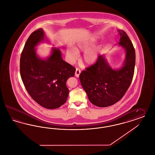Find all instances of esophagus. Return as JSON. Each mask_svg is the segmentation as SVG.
I'll return each instance as SVG.
<instances>
[{
  "label": "esophagus",
  "instance_id": "esophagus-1",
  "mask_svg": "<svg viewBox=\"0 0 155 155\" xmlns=\"http://www.w3.org/2000/svg\"><path fill=\"white\" fill-rule=\"evenodd\" d=\"M80 72H81V71H80V69L76 68V72H75V76L78 78L79 76V75H80Z\"/></svg>",
  "mask_w": 155,
  "mask_h": 155
}]
</instances>
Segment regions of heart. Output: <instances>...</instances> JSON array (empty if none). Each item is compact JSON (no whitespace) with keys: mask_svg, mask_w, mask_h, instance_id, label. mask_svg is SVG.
Listing matches in <instances>:
<instances>
[{"mask_svg":"<svg viewBox=\"0 0 155 155\" xmlns=\"http://www.w3.org/2000/svg\"><path fill=\"white\" fill-rule=\"evenodd\" d=\"M97 42V38L92 37L79 41L75 48L72 46L67 49V56L69 63H74L79 57V52H84L83 61L87 65H92L97 62L100 56L101 46H94Z\"/></svg>","mask_w":155,"mask_h":155,"instance_id":"heart-1","label":"heart"}]
</instances>
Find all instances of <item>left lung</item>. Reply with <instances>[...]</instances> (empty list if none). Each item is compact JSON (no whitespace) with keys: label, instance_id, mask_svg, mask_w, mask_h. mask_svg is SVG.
<instances>
[{"label":"left lung","instance_id":"1","mask_svg":"<svg viewBox=\"0 0 155 155\" xmlns=\"http://www.w3.org/2000/svg\"><path fill=\"white\" fill-rule=\"evenodd\" d=\"M120 35L118 46L125 51L122 67L113 68L105 54L100 55L97 62L83 71L81 84L91 103L100 107L111 106L118 102L126 93L134 75L136 53L132 41L126 33L118 30Z\"/></svg>","mask_w":155,"mask_h":155}]
</instances>
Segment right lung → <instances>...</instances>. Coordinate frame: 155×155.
Returning <instances> with one entry per match:
<instances>
[{"instance_id":"right-lung-1","label":"right lung","mask_w":155,"mask_h":155,"mask_svg":"<svg viewBox=\"0 0 155 155\" xmlns=\"http://www.w3.org/2000/svg\"><path fill=\"white\" fill-rule=\"evenodd\" d=\"M45 41L50 42L41 28L29 36L21 53L20 74L27 91L37 103L46 109H57L67 101L69 90L66 81L74 76L76 69L64 61L58 48H52L47 58H40L35 48Z\"/></svg>"}]
</instances>
